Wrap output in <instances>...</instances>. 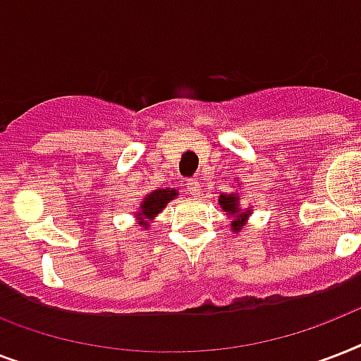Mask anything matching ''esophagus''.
Listing matches in <instances>:
<instances>
[{"label": "esophagus", "mask_w": 361, "mask_h": 361, "mask_svg": "<svg viewBox=\"0 0 361 361\" xmlns=\"http://www.w3.org/2000/svg\"><path fill=\"white\" fill-rule=\"evenodd\" d=\"M187 191L191 197H198L200 195V183H198L197 178H191V180H187Z\"/></svg>", "instance_id": "esophagus-1"}]
</instances>
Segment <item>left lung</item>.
<instances>
[{"label": "left lung", "instance_id": "left-lung-1", "mask_svg": "<svg viewBox=\"0 0 361 361\" xmlns=\"http://www.w3.org/2000/svg\"><path fill=\"white\" fill-rule=\"evenodd\" d=\"M219 204H221V208L225 209L226 214H228V217H234V219H236V221H232V231L234 232L240 231L241 226H243V223H245L247 217L251 215L249 209L240 208V197L234 195V192H231V195H221Z\"/></svg>", "mask_w": 361, "mask_h": 361}]
</instances>
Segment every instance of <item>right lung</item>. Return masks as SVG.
Returning <instances> with one entry per match:
<instances>
[{"instance_id": "1", "label": "right lung", "mask_w": 361, "mask_h": 361, "mask_svg": "<svg viewBox=\"0 0 361 361\" xmlns=\"http://www.w3.org/2000/svg\"><path fill=\"white\" fill-rule=\"evenodd\" d=\"M176 197H178L176 189H155L149 195H146V198L140 202V209L136 212V219H140V225H146V221H142V219L152 221Z\"/></svg>"}]
</instances>
